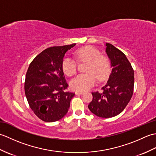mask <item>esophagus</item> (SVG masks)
<instances>
[{
  "mask_svg": "<svg viewBox=\"0 0 156 156\" xmlns=\"http://www.w3.org/2000/svg\"><path fill=\"white\" fill-rule=\"evenodd\" d=\"M76 94H77V95H79V94H84V92H79V91H76Z\"/></svg>",
  "mask_w": 156,
  "mask_h": 156,
  "instance_id": "esophagus-1",
  "label": "esophagus"
}]
</instances>
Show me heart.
<instances>
[{
	"instance_id": "b5f03b06",
	"label": "heart",
	"mask_w": 156,
	"mask_h": 156,
	"mask_svg": "<svg viewBox=\"0 0 156 156\" xmlns=\"http://www.w3.org/2000/svg\"><path fill=\"white\" fill-rule=\"evenodd\" d=\"M74 55L78 61L88 62V64L86 68L87 74H79L69 82L72 90L84 92L95 84L96 78L98 81L108 78L111 72L110 62L97 49L90 46L82 48L76 51ZM62 68L66 75L72 76L77 70V64L74 59L66 57L62 61Z\"/></svg>"
}]
</instances>
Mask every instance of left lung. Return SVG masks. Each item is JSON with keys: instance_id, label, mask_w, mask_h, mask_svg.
<instances>
[{"instance_id": "left-lung-1", "label": "left lung", "mask_w": 156, "mask_h": 156, "mask_svg": "<svg viewBox=\"0 0 156 156\" xmlns=\"http://www.w3.org/2000/svg\"><path fill=\"white\" fill-rule=\"evenodd\" d=\"M106 53L111 60L112 71L102 92H92L88 108L102 118L118 115L124 110L133 93L134 71L126 55L111 44H106Z\"/></svg>"}]
</instances>
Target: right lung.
I'll return each instance as SVG.
<instances>
[{
    "label": "right lung",
    "mask_w": 156,
    "mask_h": 156,
    "mask_svg": "<svg viewBox=\"0 0 156 156\" xmlns=\"http://www.w3.org/2000/svg\"><path fill=\"white\" fill-rule=\"evenodd\" d=\"M76 44L50 47L41 52L29 65L25 82V93L29 107L45 122H55L68 112L75 93L66 92L62 64L65 54Z\"/></svg>",
    "instance_id": "add662e5"
}]
</instances>
